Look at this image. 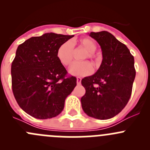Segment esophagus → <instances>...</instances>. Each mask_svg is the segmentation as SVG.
Instances as JSON below:
<instances>
[{
  "mask_svg": "<svg viewBox=\"0 0 150 150\" xmlns=\"http://www.w3.org/2000/svg\"><path fill=\"white\" fill-rule=\"evenodd\" d=\"M81 83V77H78L77 78V84L80 85Z\"/></svg>",
  "mask_w": 150,
  "mask_h": 150,
  "instance_id": "1",
  "label": "esophagus"
}]
</instances>
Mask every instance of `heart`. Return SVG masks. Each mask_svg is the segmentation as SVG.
Returning <instances> with one entry per match:
<instances>
[{"label": "heart", "instance_id": "heart-1", "mask_svg": "<svg viewBox=\"0 0 150 150\" xmlns=\"http://www.w3.org/2000/svg\"><path fill=\"white\" fill-rule=\"evenodd\" d=\"M82 48L86 50L81 57V59H90L93 61L96 66L99 65L100 62V57L96 54V43L89 38H84L78 40H74L72 43L65 42L59 46L57 51V57L62 64L68 66L71 64L73 59V48ZM69 74L75 76H86L93 72V67L91 63L88 61H83L80 62L73 63L69 69Z\"/></svg>", "mask_w": 150, "mask_h": 150}]
</instances>
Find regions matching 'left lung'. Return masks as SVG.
Returning <instances> with one entry per match:
<instances>
[{
  "label": "left lung",
  "instance_id": "1",
  "mask_svg": "<svg viewBox=\"0 0 150 150\" xmlns=\"http://www.w3.org/2000/svg\"><path fill=\"white\" fill-rule=\"evenodd\" d=\"M102 51V62L94 75L83 78L86 89L81 105L84 112L99 120L117 115L131 97L136 76L134 58L129 49L107 31L91 33Z\"/></svg>",
  "mask_w": 150,
  "mask_h": 150
}]
</instances>
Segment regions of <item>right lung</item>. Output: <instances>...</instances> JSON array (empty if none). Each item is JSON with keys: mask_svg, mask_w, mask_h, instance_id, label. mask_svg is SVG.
Segmentation results:
<instances>
[{"mask_svg": "<svg viewBox=\"0 0 150 150\" xmlns=\"http://www.w3.org/2000/svg\"><path fill=\"white\" fill-rule=\"evenodd\" d=\"M74 35L49 33L19 45L11 64L13 96L19 107L38 119L56 117L77 85L57 57L59 46Z\"/></svg>", "mask_w": 150, "mask_h": 150, "instance_id": "add662e5", "label": "right lung"}]
</instances>
